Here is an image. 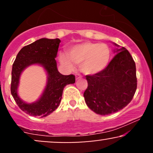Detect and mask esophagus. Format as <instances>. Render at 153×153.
<instances>
[{
    "instance_id": "esophagus-1",
    "label": "esophagus",
    "mask_w": 153,
    "mask_h": 153,
    "mask_svg": "<svg viewBox=\"0 0 153 153\" xmlns=\"http://www.w3.org/2000/svg\"><path fill=\"white\" fill-rule=\"evenodd\" d=\"M81 78H82V75L80 74H79V73H77V74L75 75V78H76V80H78V79H80Z\"/></svg>"
}]
</instances>
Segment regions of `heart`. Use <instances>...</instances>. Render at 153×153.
<instances>
[{
    "mask_svg": "<svg viewBox=\"0 0 153 153\" xmlns=\"http://www.w3.org/2000/svg\"><path fill=\"white\" fill-rule=\"evenodd\" d=\"M111 52L105 44L85 42L72 47L66 54L59 57L61 64L68 69H73L74 64H81L84 73L93 75L102 71L109 62Z\"/></svg>",
    "mask_w": 153,
    "mask_h": 153,
    "instance_id": "obj_1",
    "label": "heart"
}]
</instances>
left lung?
<instances>
[{
    "mask_svg": "<svg viewBox=\"0 0 153 153\" xmlns=\"http://www.w3.org/2000/svg\"><path fill=\"white\" fill-rule=\"evenodd\" d=\"M114 52L117 54L105 69L85 76V101L89 108L100 115L122 109L130 103L137 90L136 65L130 53L124 47L116 49Z\"/></svg>",
    "mask_w": 153,
    "mask_h": 153,
    "instance_id": "obj_1",
    "label": "left lung"
}]
</instances>
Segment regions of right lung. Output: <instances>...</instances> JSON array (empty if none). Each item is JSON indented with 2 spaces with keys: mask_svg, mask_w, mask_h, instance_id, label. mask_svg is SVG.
I'll use <instances>...</instances> for the list:
<instances>
[{
  "mask_svg": "<svg viewBox=\"0 0 153 153\" xmlns=\"http://www.w3.org/2000/svg\"><path fill=\"white\" fill-rule=\"evenodd\" d=\"M60 43L59 39L42 38L24 47L19 51L13 64L10 92L19 108L33 117H45L59 106L65 86L75 82L73 75L59 73L55 57ZM40 64L47 72V85L41 97L34 103L24 102L18 96L20 75L24 69L32 64Z\"/></svg>",
  "mask_w": 153,
  "mask_h": 153,
  "instance_id": "add662e5",
  "label": "right lung"
}]
</instances>
